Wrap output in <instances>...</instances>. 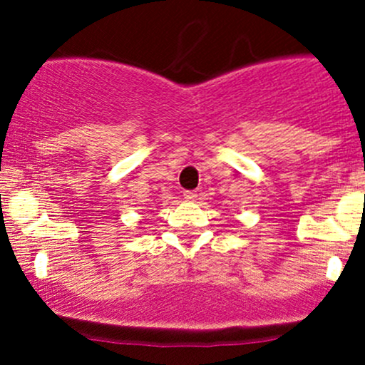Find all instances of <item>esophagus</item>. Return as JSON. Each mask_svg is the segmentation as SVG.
I'll return each mask as SVG.
<instances>
[{
	"mask_svg": "<svg viewBox=\"0 0 365 365\" xmlns=\"http://www.w3.org/2000/svg\"><path fill=\"white\" fill-rule=\"evenodd\" d=\"M183 199L190 200V202H194V200L197 199V194H195L194 190H185V192H183Z\"/></svg>",
	"mask_w": 365,
	"mask_h": 365,
	"instance_id": "obj_1",
	"label": "esophagus"
}]
</instances>
